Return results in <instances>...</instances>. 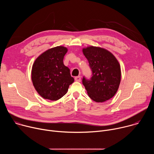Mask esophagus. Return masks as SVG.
<instances>
[{
    "instance_id": "34e87169",
    "label": "esophagus",
    "mask_w": 154,
    "mask_h": 154,
    "mask_svg": "<svg viewBox=\"0 0 154 154\" xmlns=\"http://www.w3.org/2000/svg\"><path fill=\"white\" fill-rule=\"evenodd\" d=\"M75 80L76 82H80L81 81V77L80 76H77L75 77Z\"/></svg>"
}]
</instances>
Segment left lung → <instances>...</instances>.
Masks as SVG:
<instances>
[{
    "instance_id": "left-lung-1",
    "label": "left lung",
    "mask_w": 154,
    "mask_h": 154,
    "mask_svg": "<svg viewBox=\"0 0 154 154\" xmlns=\"http://www.w3.org/2000/svg\"><path fill=\"white\" fill-rule=\"evenodd\" d=\"M82 52L93 72L90 80H82L88 95L96 102L110 99L118 91L121 82V66L118 60L112 52L100 47L88 46Z\"/></svg>"
}]
</instances>
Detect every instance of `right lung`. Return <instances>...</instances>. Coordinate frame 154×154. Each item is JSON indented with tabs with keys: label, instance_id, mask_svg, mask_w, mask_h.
Listing matches in <instances>:
<instances>
[{
	"label": "right lung",
	"instance_id": "add662e5",
	"mask_svg": "<svg viewBox=\"0 0 154 154\" xmlns=\"http://www.w3.org/2000/svg\"><path fill=\"white\" fill-rule=\"evenodd\" d=\"M68 49L62 46L51 48L39 55L32 68V81L38 93L44 99L57 100L67 93L74 79L63 58Z\"/></svg>",
	"mask_w": 154,
	"mask_h": 154
}]
</instances>
